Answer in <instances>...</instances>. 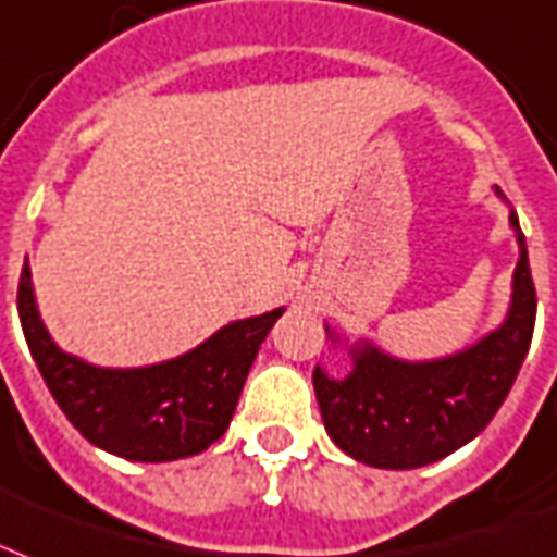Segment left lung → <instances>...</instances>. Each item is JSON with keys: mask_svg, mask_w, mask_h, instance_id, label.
<instances>
[{"mask_svg": "<svg viewBox=\"0 0 557 557\" xmlns=\"http://www.w3.org/2000/svg\"><path fill=\"white\" fill-rule=\"evenodd\" d=\"M511 227L520 242L511 312L476 347L423 364L397 362L364 347L342 382L315 368L321 418L347 456L385 470L432 465L476 438L499 411L529 354L537 315L525 236L515 212Z\"/></svg>", "mask_w": 557, "mask_h": 557, "instance_id": "obj_1", "label": "left lung"}]
</instances>
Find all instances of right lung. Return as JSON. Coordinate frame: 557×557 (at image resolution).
I'll return each instance as SVG.
<instances>
[{
    "label": "right lung",
    "mask_w": 557,
    "mask_h": 557,
    "mask_svg": "<svg viewBox=\"0 0 557 557\" xmlns=\"http://www.w3.org/2000/svg\"><path fill=\"white\" fill-rule=\"evenodd\" d=\"M16 309L42 380L70 423L113 456L175 461L201 453L224 435L242 385L283 309L236 321L172 362L110 371L63 354L34 307L28 260L20 274Z\"/></svg>",
    "instance_id": "1"
}]
</instances>
